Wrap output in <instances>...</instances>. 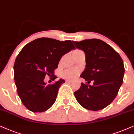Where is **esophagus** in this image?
<instances>
[{"label":"esophagus","mask_w":134,"mask_h":134,"mask_svg":"<svg viewBox=\"0 0 134 134\" xmlns=\"http://www.w3.org/2000/svg\"><path fill=\"white\" fill-rule=\"evenodd\" d=\"M66 82L71 83V82H72V80H66Z\"/></svg>","instance_id":"1"}]
</instances>
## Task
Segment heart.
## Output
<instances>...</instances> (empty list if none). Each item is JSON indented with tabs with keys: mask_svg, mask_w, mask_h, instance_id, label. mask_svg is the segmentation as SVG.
Here are the masks:
<instances>
[{
	"mask_svg": "<svg viewBox=\"0 0 134 134\" xmlns=\"http://www.w3.org/2000/svg\"><path fill=\"white\" fill-rule=\"evenodd\" d=\"M79 74V70L76 68H70L66 69L62 73V76L67 79H73L75 78Z\"/></svg>",
	"mask_w": 134,
	"mask_h": 134,
	"instance_id": "1",
	"label": "heart"
}]
</instances>
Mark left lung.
Wrapping results in <instances>:
<instances>
[{
    "label": "left lung",
    "instance_id": "8db88e82",
    "mask_svg": "<svg viewBox=\"0 0 134 134\" xmlns=\"http://www.w3.org/2000/svg\"><path fill=\"white\" fill-rule=\"evenodd\" d=\"M76 48L85 54L86 67L81 74L90 83H81L74 92L76 99L82 107L91 111H99L109 105L123 82L124 67L119 54L102 40L98 39L73 41Z\"/></svg>",
    "mask_w": 134,
    "mask_h": 134
}]
</instances>
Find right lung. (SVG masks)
<instances>
[{
	"instance_id": "right-lung-1",
	"label": "right lung",
	"mask_w": 134,
	"mask_h": 134,
	"mask_svg": "<svg viewBox=\"0 0 134 134\" xmlns=\"http://www.w3.org/2000/svg\"><path fill=\"white\" fill-rule=\"evenodd\" d=\"M75 49L70 40L60 41L49 38L36 39L23 47L15 59L13 71L18 94L28 110L42 113L55 103L65 80L60 79L47 85L45 76L54 75L56 79L54 71L61 57Z\"/></svg>"
}]
</instances>
